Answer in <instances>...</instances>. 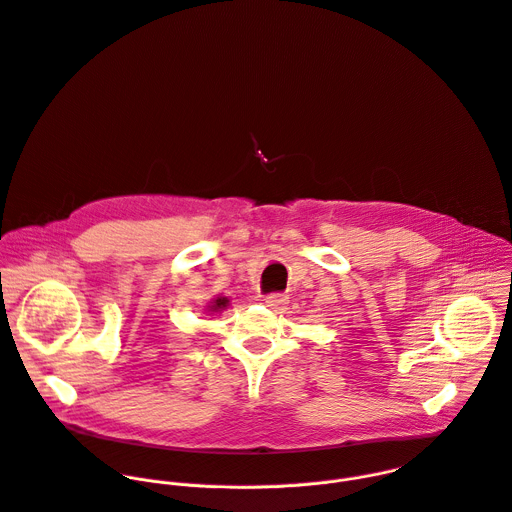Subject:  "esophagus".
<instances>
[{
	"label": "esophagus",
	"mask_w": 512,
	"mask_h": 512,
	"mask_svg": "<svg viewBox=\"0 0 512 512\" xmlns=\"http://www.w3.org/2000/svg\"><path fill=\"white\" fill-rule=\"evenodd\" d=\"M263 302H265V306H267L269 310L279 312V310H283V308H285V304H287V296H283V294H271V296H267Z\"/></svg>",
	"instance_id": "34e87169"
}]
</instances>
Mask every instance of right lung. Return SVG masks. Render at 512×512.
<instances>
[{"label": "right lung", "mask_w": 512, "mask_h": 512, "mask_svg": "<svg viewBox=\"0 0 512 512\" xmlns=\"http://www.w3.org/2000/svg\"><path fill=\"white\" fill-rule=\"evenodd\" d=\"M227 306H229V298H225V296H218V298H214V300L206 306V310H208L210 314H218V312L227 310Z\"/></svg>", "instance_id": "right-lung-1"}]
</instances>
